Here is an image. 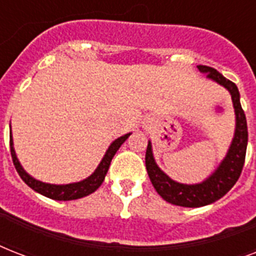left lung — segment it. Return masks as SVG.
<instances>
[{
	"label": "left lung",
	"instance_id": "1",
	"mask_svg": "<svg viewBox=\"0 0 256 256\" xmlns=\"http://www.w3.org/2000/svg\"><path fill=\"white\" fill-rule=\"evenodd\" d=\"M196 68L200 73L207 74L208 80L227 88L231 94L235 110V132L228 152L219 164L216 170L203 182L194 183V184L175 182L174 179H171L166 172L160 170L154 160L152 142L148 140L144 160H146V170L152 186L166 202L182 207L207 206L222 198L223 195H226L240 176L244 158H246L247 140H248L246 116L240 106V94L236 85L210 66L198 65Z\"/></svg>",
	"mask_w": 256,
	"mask_h": 256
}]
</instances>
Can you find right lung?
Here are the masks:
<instances>
[{
	"mask_svg": "<svg viewBox=\"0 0 256 256\" xmlns=\"http://www.w3.org/2000/svg\"><path fill=\"white\" fill-rule=\"evenodd\" d=\"M132 132H128L124 136L116 138L112 142L108 148L104 152V158L98 164V168L94 170L90 176H88L84 180L74 183H68V184H52V183H45L38 180V179L33 178L32 175H29L24 170V168L20 164V160L17 158V154L14 152V144H13V136H12V128H10V152H12V160L16 166V170L22 178V180L34 191H37L44 196H48L54 200H73V199H80L84 198L86 195L92 194L102 184L104 176L108 174V170L110 168V162H112V156H116V152H118V148H120V144H124V140H128Z\"/></svg>",
	"mask_w": 256,
	"mask_h": 256,
	"instance_id": "obj_1",
	"label": "right lung"
}]
</instances>
